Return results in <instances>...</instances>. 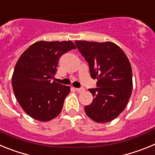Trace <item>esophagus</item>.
I'll return each instance as SVG.
<instances>
[{
    "label": "esophagus",
    "instance_id": "34e87169",
    "mask_svg": "<svg viewBox=\"0 0 155 155\" xmlns=\"http://www.w3.org/2000/svg\"><path fill=\"white\" fill-rule=\"evenodd\" d=\"M75 90H76L78 92H82V91H84V89L83 88V87H79V88H75Z\"/></svg>",
    "mask_w": 155,
    "mask_h": 155
}]
</instances>
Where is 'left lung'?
I'll return each mask as SVG.
<instances>
[{"label": "left lung", "mask_w": 155, "mask_h": 155, "mask_svg": "<svg viewBox=\"0 0 155 155\" xmlns=\"http://www.w3.org/2000/svg\"><path fill=\"white\" fill-rule=\"evenodd\" d=\"M89 66L90 74L98 79L90 88L94 99L84 107L87 116L97 123H108L124 110L133 89L132 68L121 48L112 42L75 41Z\"/></svg>", "instance_id": "obj_1"}]
</instances>
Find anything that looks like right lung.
<instances>
[{
  "mask_svg": "<svg viewBox=\"0 0 155 155\" xmlns=\"http://www.w3.org/2000/svg\"><path fill=\"white\" fill-rule=\"evenodd\" d=\"M76 49L71 41H39L19 57L12 75V87L19 105L35 120L47 122L61 113L68 86L51 81L59 58Z\"/></svg>",
  "mask_w": 155,
  "mask_h": 155,
  "instance_id": "right-lung-1",
  "label": "right lung"
}]
</instances>
